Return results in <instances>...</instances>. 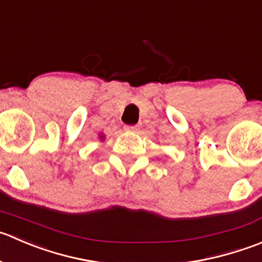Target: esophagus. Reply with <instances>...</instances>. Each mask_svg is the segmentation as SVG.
<instances>
[{
	"instance_id": "34e87169",
	"label": "esophagus",
	"mask_w": 262,
	"mask_h": 262,
	"mask_svg": "<svg viewBox=\"0 0 262 262\" xmlns=\"http://www.w3.org/2000/svg\"><path fill=\"white\" fill-rule=\"evenodd\" d=\"M125 131L126 132H137V130H139V126H125Z\"/></svg>"
}]
</instances>
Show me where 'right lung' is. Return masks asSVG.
<instances>
[{"label":"right lung","instance_id":"add662e5","mask_svg":"<svg viewBox=\"0 0 262 262\" xmlns=\"http://www.w3.org/2000/svg\"><path fill=\"white\" fill-rule=\"evenodd\" d=\"M104 137H105L104 135H103V134H100V135H99V139H100V141H104Z\"/></svg>","mask_w":262,"mask_h":262}]
</instances>
